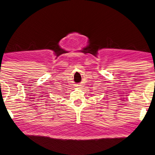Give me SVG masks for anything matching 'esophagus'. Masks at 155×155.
I'll return each mask as SVG.
<instances>
[{
	"label": "esophagus",
	"mask_w": 155,
	"mask_h": 155,
	"mask_svg": "<svg viewBox=\"0 0 155 155\" xmlns=\"http://www.w3.org/2000/svg\"><path fill=\"white\" fill-rule=\"evenodd\" d=\"M77 87H78V88H82V85H81V84H79V85H77Z\"/></svg>",
	"instance_id": "34e87169"
}]
</instances>
